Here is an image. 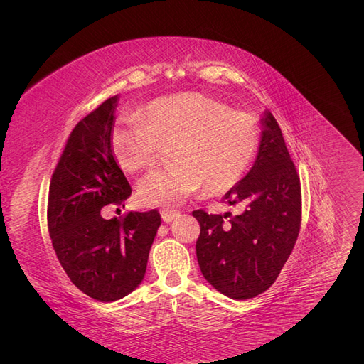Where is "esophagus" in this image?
I'll return each instance as SVG.
<instances>
[{"label": "esophagus", "instance_id": "esophagus-1", "mask_svg": "<svg viewBox=\"0 0 364 364\" xmlns=\"http://www.w3.org/2000/svg\"><path fill=\"white\" fill-rule=\"evenodd\" d=\"M179 214L176 213V211H173V209H162L161 211V217H162V220L165 223H170V222H173V220L178 217Z\"/></svg>", "mask_w": 364, "mask_h": 364}]
</instances>
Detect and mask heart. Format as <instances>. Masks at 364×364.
<instances>
[{
  "label": "heart",
  "instance_id": "heart-1",
  "mask_svg": "<svg viewBox=\"0 0 364 364\" xmlns=\"http://www.w3.org/2000/svg\"><path fill=\"white\" fill-rule=\"evenodd\" d=\"M258 146L255 117L197 92L156 98L142 118H121L111 134L112 155L127 173L151 168L170 147L173 164L139 182L138 197L147 206L179 205L202 186L211 196L228 193Z\"/></svg>",
  "mask_w": 364,
  "mask_h": 364
}]
</instances>
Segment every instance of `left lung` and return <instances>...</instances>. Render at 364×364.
Returning a JSON list of instances; mask_svg holds the SVG:
<instances>
[{
  "label": "left lung",
  "mask_w": 364,
  "mask_h": 364,
  "mask_svg": "<svg viewBox=\"0 0 364 364\" xmlns=\"http://www.w3.org/2000/svg\"><path fill=\"white\" fill-rule=\"evenodd\" d=\"M258 156L250 171L225 196L243 203V214L193 211L200 223L196 243L205 279L230 299L243 301L277 281L301 229V179L277 119L266 112ZM230 220H227V217Z\"/></svg>",
  "instance_id": "obj_1"
}]
</instances>
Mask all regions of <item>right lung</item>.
<instances>
[{
	"label": "right lung",
	"instance_id": "obj_1",
	"mask_svg": "<svg viewBox=\"0 0 364 364\" xmlns=\"http://www.w3.org/2000/svg\"><path fill=\"white\" fill-rule=\"evenodd\" d=\"M118 95L75 124L48 191V232L58 259L77 289L112 302L134 291L147 269L161 225L156 209L106 220L107 205L124 206L132 188L111 149Z\"/></svg>",
	"mask_w": 364,
	"mask_h": 364
}]
</instances>
